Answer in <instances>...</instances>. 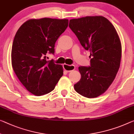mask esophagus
Returning a JSON list of instances; mask_svg holds the SVG:
<instances>
[{"label":"esophagus","instance_id":"esophagus-1","mask_svg":"<svg viewBox=\"0 0 134 134\" xmlns=\"http://www.w3.org/2000/svg\"><path fill=\"white\" fill-rule=\"evenodd\" d=\"M63 68H64V69L66 72H71L75 69V66L73 65H69L67 64H63Z\"/></svg>","mask_w":134,"mask_h":134}]
</instances>
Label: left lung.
Returning a JSON list of instances; mask_svg holds the SVG:
<instances>
[{
    "label": "left lung",
    "instance_id": "8db88e82",
    "mask_svg": "<svg viewBox=\"0 0 134 134\" xmlns=\"http://www.w3.org/2000/svg\"><path fill=\"white\" fill-rule=\"evenodd\" d=\"M69 26L92 57L90 66L79 67L81 77L74 88L84 97L96 98L106 92L120 68V38L111 23L102 16L71 19Z\"/></svg>",
    "mask_w": 134,
    "mask_h": 134
}]
</instances>
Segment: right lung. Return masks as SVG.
<instances>
[{
	"label": "right lung",
	"mask_w": 134,
	"mask_h": 134,
	"mask_svg": "<svg viewBox=\"0 0 134 134\" xmlns=\"http://www.w3.org/2000/svg\"><path fill=\"white\" fill-rule=\"evenodd\" d=\"M68 19H30L18 29L11 51L12 68L29 92L44 95L54 89L63 74V66L47 60L55 43L68 26Z\"/></svg>",
	"instance_id": "1"
}]
</instances>
